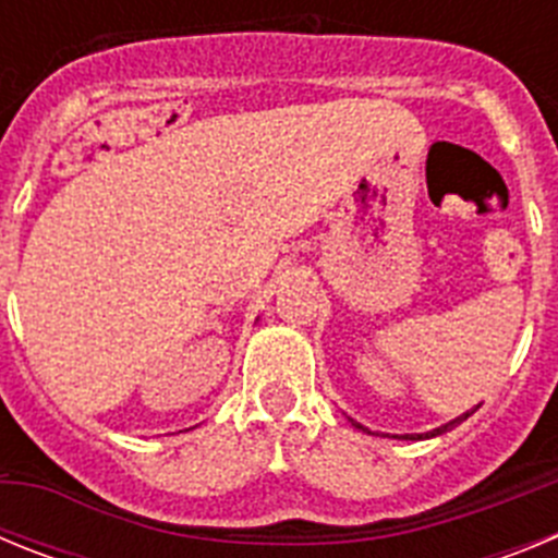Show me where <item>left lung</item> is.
Wrapping results in <instances>:
<instances>
[{"mask_svg": "<svg viewBox=\"0 0 558 558\" xmlns=\"http://www.w3.org/2000/svg\"><path fill=\"white\" fill-rule=\"evenodd\" d=\"M470 416H472V411H470V413H463V416H458V418H452V422H447L445 427H436V430L425 433V436H427V438H430V436H441V433L452 430V427H456L458 422H463V418H470ZM357 427H363V425H357ZM363 430H366V427H363ZM425 436H402V438H425Z\"/></svg>", "mask_w": 558, "mask_h": 558, "instance_id": "8db88e82", "label": "left lung"}]
</instances>
